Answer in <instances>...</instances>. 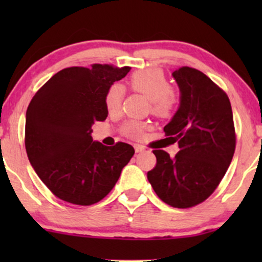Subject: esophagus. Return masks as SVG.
I'll return each mask as SVG.
<instances>
[{"label":"esophagus","instance_id":"esophagus-1","mask_svg":"<svg viewBox=\"0 0 262 262\" xmlns=\"http://www.w3.org/2000/svg\"><path fill=\"white\" fill-rule=\"evenodd\" d=\"M135 152H141V151H145V146L143 145H135Z\"/></svg>","mask_w":262,"mask_h":262}]
</instances>
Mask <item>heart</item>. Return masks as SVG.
<instances>
[{
  "instance_id": "heart-1",
  "label": "heart",
  "mask_w": 262,
  "mask_h": 262,
  "mask_svg": "<svg viewBox=\"0 0 262 262\" xmlns=\"http://www.w3.org/2000/svg\"><path fill=\"white\" fill-rule=\"evenodd\" d=\"M132 91L143 93L148 96L150 101V111L152 114L167 118L175 113L179 96L160 69H144L130 75L128 80ZM125 90L121 83H113L107 90L104 96V106L110 113H117L121 111L124 101ZM146 123L140 121H127L122 125V133L132 139H140L145 133Z\"/></svg>"
}]
</instances>
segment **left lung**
<instances>
[{"label": "left lung", "instance_id": "obj_1", "mask_svg": "<svg viewBox=\"0 0 262 262\" xmlns=\"http://www.w3.org/2000/svg\"><path fill=\"white\" fill-rule=\"evenodd\" d=\"M181 91L180 108L164 132L179 144L171 159L154 150L156 165L148 180L162 202L191 208L221 183L235 151L236 135L228 95L207 75L188 66L173 71Z\"/></svg>", "mask_w": 262, "mask_h": 262}]
</instances>
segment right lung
<instances>
[{
	"label": "right lung",
	"instance_id": "1",
	"mask_svg": "<svg viewBox=\"0 0 262 262\" xmlns=\"http://www.w3.org/2000/svg\"><path fill=\"white\" fill-rule=\"evenodd\" d=\"M129 66L92 64L56 73L38 90L26 114V151L54 196L77 206L100 202L112 191L134 148L93 141L92 124L103 122L107 90Z\"/></svg>",
	"mask_w": 262,
	"mask_h": 262
}]
</instances>
